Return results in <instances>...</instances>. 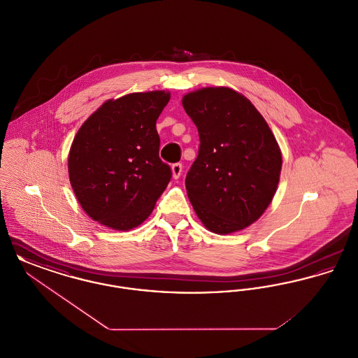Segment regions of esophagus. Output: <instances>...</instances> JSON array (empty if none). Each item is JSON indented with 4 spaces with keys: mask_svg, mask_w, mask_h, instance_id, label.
I'll list each match as a JSON object with an SVG mask.
<instances>
[{
    "mask_svg": "<svg viewBox=\"0 0 358 358\" xmlns=\"http://www.w3.org/2000/svg\"><path fill=\"white\" fill-rule=\"evenodd\" d=\"M171 173H173V178H180L181 173H182V164L177 162L171 165Z\"/></svg>",
    "mask_w": 358,
    "mask_h": 358,
    "instance_id": "1",
    "label": "esophagus"
}]
</instances>
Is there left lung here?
<instances>
[{
  "mask_svg": "<svg viewBox=\"0 0 358 358\" xmlns=\"http://www.w3.org/2000/svg\"><path fill=\"white\" fill-rule=\"evenodd\" d=\"M200 136L185 178L187 197L205 228L228 235L255 222L273 201L282 153L271 129L244 95L205 87L182 98Z\"/></svg>",
  "mask_w": 358,
  "mask_h": 358,
  "instance_id": "left-lung-1",
  "label": "left lung"
}]
</instances>
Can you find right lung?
<instances>
[{
	"instance_id": "right-lung-1",
	"label": "right lung",
	"mask_w": 358,
	"mask_h": 358,
	"mask_svg": "<svg viewBox=\"0 0 358 358\" xmlns=\"http://www.w3.org/2000/svg\"><path fill=\"white\" fill-rule=\"evenodd\" d=\"M171 99L165 91L110 99L76 133L69 155L73 193L95 222L129 231L145 222L171 178L159 158L155 123Z\"/></svg>"
}]
</instances>
